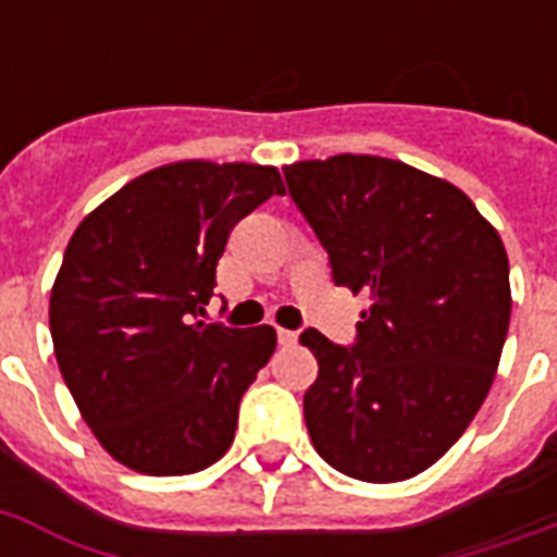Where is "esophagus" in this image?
<instances>
[{"label": "esophagus", "instance_id": "obj_1", "mask_svg": "<svg viewBox=\"0 0 557 557\" xmlns=\"http://www.w3.org/2000/svg\"><path fill=\"white\" fill-rule=\"evenodd\" d=\"M277 341L283 344V347H292V344H297V332L277 330Z\"/></svg>", "mask_w": 557, "mask_h": 557}]
</instances>
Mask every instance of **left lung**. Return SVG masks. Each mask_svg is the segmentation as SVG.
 <instances>
[{
  "mask_svg": "<svg viewBox=\"0 0 557 557\" xmlns=\"http://www.w3.org/2000/svg\"><path fill=\"white\" fill-rule=\"evenodd\" d=\"M283 173L335 283L370 297L352 347L300 335L318 358L304 396L314 450L364 483L410 480L492 389L511 314L500 234L459 187L401 161L344 152Z\"/></svg>",
  "mask_w": 557,
  "mask_h": 557,
  "instance_id": "obj_1",
  "label": "left lung"
}]
</instances>
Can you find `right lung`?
I'll return each instance as SVG.
<instances>
[{
  "mask_svg": "<svg viewBox=\"0 0 557 557\" xmlns=\"http://www.w3.org/2000/svg\"><path fill=\"white\" fill-rule=\"evenodd\" d=\"M283 193L277 168L176 161L133 178L69 239L48 304L54 356L121 466L196 474L231 448L243 393L277 332L196 314L213 297L227 234Z\"/></svg>",
  "mask_w": 557,
  "mask_h": 557,
  "instance_id": "obj_1",
  "label": "right lung"
}]
</instances>
